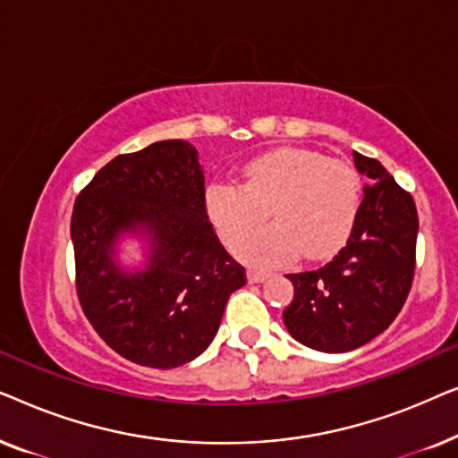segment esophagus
Segmentation results:
<instances>
[{"label":"esophagus","mask_w":458,"mask_h":458,"mask_svg":"<svg viewBox=\"0 0 458 458\" xmlns=\"http://www.w3.org/2000/svg\"><path fill=\"white\" fill-rule=\"evenodd\" d=\"M268 277H271V273L262 271V268H250L248 271L250 284H262V281H267Z\"/></svg>","instance_id":"34e87169"}]
</instances>
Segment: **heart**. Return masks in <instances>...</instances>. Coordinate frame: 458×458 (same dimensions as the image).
Masks as SVG:
<instances>
[{
  "label": "heart",
  "mask_w": 458,
  "mask_h": 458,
  "mask_svg": "<svg viewBox=\"0 0 458 458\" xmlns=\"http://www.w3.org/2000/svg\"><path fill=\"white\" fill-rule=\"evenodd\" d=\"M243 183L215 181L204 196L206 216L227 246H237L272 210L276 225L237 248L252 265L296 259L323 260L340 252L360 208V179L352 166L317 149L277 148L242 168Z\"/></svg>",
  "instance_id": "1"
}]
</instances>
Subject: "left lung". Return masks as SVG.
Wrapping results in <instances>:
<instances>
[{
  "label": "left lung",
  "instance_id": "1",
  "mask_svg": "<svg viewBox=\"0 0 458 458\" xmlns=\"http://www.w3.org/2000/svg\"><path fill=\"white\" fill-rule=\"evenodd\" d=\"M367 174L346 246L317 271L292 273L293 300L284 323L293 340L318 352H348L390 327L415 275L419 216L411 193L375 158L352 152Z\"/></svg>",
  "mask_w": 458,
  "mask_h": 458
}]
</instances>
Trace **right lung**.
Listing matches in <instances>:
<instances>
[{
    "label": "right lung",
    "mask_w": 458,
    "mask_h": 458,
    "mask_svg": "<svg viewBox=\"0 0 458 458\" xmlns=\"http://www.w3.org/2000/svg\"><path fill=\"white\" fill-rule=\"evenodd\" d=\"M198 149L156 141L110 160L74 202L71 237L85 317L131 362L173 369L215 340L225 304L246 273L218 242L204 208ZM148 243L143 269H124L117 242Z\"/></svg>",
    "instance_id": "add662e5"
}]
</instances>
